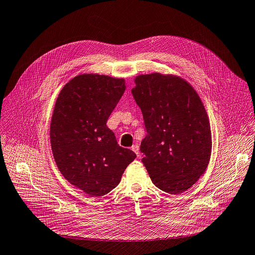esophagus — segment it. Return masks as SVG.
<instances>
[{
	"label": "esophagus",
	"instance_id": "34e87169",
	"mask_svg": "<svg viewBox=\"0 0 255 255\" xmlns=\"http://www.w3.org/2000/svg\"><path fill=\"white\" fill-rule=\"evenodd\" d=\"M131 150L136 154V156H139V151H140V148L138 145H132L131 146Z\"/></svg>",
	"mask_w": 255,
	"mask_h": 255
}]
</instances>
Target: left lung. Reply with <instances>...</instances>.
Here are the masks:
<instances>
[{"label":"left lung","instance_id":"1","mask_svg":"<svg viewBox=\"0 0 255 255\" xmlns=\"http://www.w3.org/2000/svg\"><path fill=\"white\" fill-rule=\"evenodd\" d=\"M134 84L131 94L148 132L141 143L142 162L156 187L183 193L205 172L210 159L211 130L204 105L178 75L140 74Z\"/></svg>","mask_w":255,"mask_h":255}]
</instances>
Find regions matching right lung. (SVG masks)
<instances>
[{
    "label": "right lung",
    "instance_id": "1",
    "mask_svg": "<svg viewBox=\"0 0 255 255\" xmlns=\"http://www.w3.org/2000/svg\"><path fill=\"white\" fill-rule=\"evenodd\" d=\"M126 90L125 78L84 73L70 80L55 103L50 140L63 177L99 197L120 184L135 154L117 144L106 123Z\"/></svg>",
    "mask_w": 255,
    "mask_h": 255
}]
</instances>
